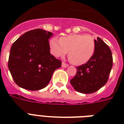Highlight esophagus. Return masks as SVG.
Returning <instances> with one entry per match:
<instances>
[{
  "mask_svg": "<svg viewBox=\"0 0 124 124\" xmlns=\"http://www.w3.org/2000/svg\"><path fill=\"white\" fill-rule=\"evenodd\" d=\"M61 66H62V67H63V68H67V67H68L69 65H68V64H67V63H64V62H63V63H62V65H61Z\"/></svg>",
  "mask_w": 124,
  "mask_h": 124,
  "instance_id": "esophagus-1",
  "label": "esophagus"
}]
</instances>
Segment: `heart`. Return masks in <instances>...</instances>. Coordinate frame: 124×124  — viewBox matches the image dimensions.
<instances>
[{"label": "heart", "mask_w": 124, "mask_h": 124, "mask_svg": "<svg viewBox=\"0 0 124 124\" xmlns=\"http://www.w3.org/2000/svg\"><path fill=\"white\" fill-rule=\"evenodd\" d=\"M51 53L55 57H64L69 52L68 57L73 65H81L89 61L94 53L95 41L91 35L70 34L50 39Z\"/></svg>", "instance_id": "b5f03b06"}]
</instances>
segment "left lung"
Returning <instances> with one entry per match:
<instances>
[{
    "label": "left lung",
    "instance_id": "8db88e82",
    "mask_svg": "<svg viewBox=\"0 0 124 124\" xmlns=\"http://www.w3.org/2000/svg\"><path fill=\"white\" fill-rule=\"evenodd\" d=\"M94 41L93 55L84 65L76 67V74L70 80L74 89L83 94L96 92L105 85L113 67L112 52L108 45L99 37Z\"/></svg>",
    "mask_w": 124,
    "mask_h": 124
}]
</instances>
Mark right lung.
<instances>
[{
    "instance_id": "right-lung-1",
    "label": "right lung",
    "mask_w": 124,
    "mask_h": 124,
    "mask_svg": "<svg viewBox=\"0 0 124 124\" xmlns=\"http://www.w3.org/2000/svg\"><path fill=\"white\" fill-rule=\"evenodd\" d=\"M52 32L42 29L27 31L11 46L8 69L15 83L30 91L45 88L61 61L50 52Z\"/></svg>"
}]
</instances>
